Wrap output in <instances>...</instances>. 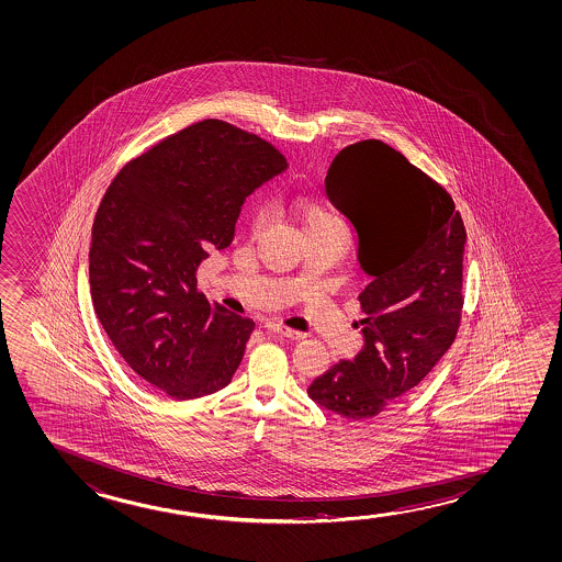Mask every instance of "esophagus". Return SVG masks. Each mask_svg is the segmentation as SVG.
Instances as JSON below:
<instances>
[{
  "label": "esophagus",
  "instance_id": "1",
  "mask_svg": "<svg viewBox=\"0 0 562 562\" xmlns=\"http://www.w3.org/2000/svg\"><path fill=\"white\" fill-rule=\"evenodd\" d=\"M266 329L269 331H273L277 336L286 337V339H291V341H301L304 334L301 331H294L291 327L281 326V324H266Z\"/></svg>",
  "mask_w": 562,
  "mask_h": 562
}]
</instances>
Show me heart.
Listing matches in <instances>:
<instances>
[{
    "label": "heart",
    "mask_w": 562,
    "mask_h": 562,
    "mask_svg": "<svg viewBox=\"0 0 562 562\" xmlns=\"http://www.w3.org/2000/svg\"><path fill=\"white\" fill-rule=\"evenodd\" d=\"M294 215L301 221L302 228L306 231V235L314 233H326V231H344L341 221L334 211L327 207L322 200L314 198H299L293 202ZM268 221V207L258 205L250 218V231L254 235H258L263 225Z\"/></svg>",
    "instance_id": "heart-1"
}]
</instances>
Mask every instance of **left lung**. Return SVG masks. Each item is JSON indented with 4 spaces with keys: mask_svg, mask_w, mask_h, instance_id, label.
<instances>
[{
    "mask_svg": "<svg viewBox=\"0 0 562 562\" xmlns=\"http://www.w3.org/2000/svg\"><path fill=\"white\" fill-rule=\"evenodd\" d=\"M326 190L359 235L364 347L316 378L308 395L364 420L423 382L458 336L465 226L452 195L380 139L347 145Z\"/></svg>",
    "mask_w": 562,
    "mask_h": 562,
    "instance_id": "left-lung-1",
    "label": "left lung"
}]
</instances>
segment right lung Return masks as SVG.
<instances>
[{"label":"right lung","instance_id":"right-lung-1","mask_svg":"<svg viewBox=\"0 0 562 562\" xmlns=\"http://www.w3.org/2000/svg\"><path fill=\"white\" fill-rule=\"evenodd\" d=\"M286 168L260 135L203 120L155 143L110 182L92 223V306L137 376L178 402L225 387L250 318L198 289V268L235 238L243 203Z\"/></svg>","mask_w":562,"mask_h":562}]
</instances>
